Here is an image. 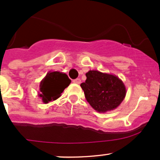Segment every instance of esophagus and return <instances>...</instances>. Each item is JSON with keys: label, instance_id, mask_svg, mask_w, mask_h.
<instances>
[{"label": "esophagus", "instance_id": "esophagus-1", "mask_svg": "<svg viewBox=\"0 0 160 160\" xmlns=\"http://www.w3.org/2000/svg\"><path fill=\"white\" fill-rule=\"evenodd\" d=\"M73 82L75 84H80L81 83V79H80V78H76V79L73 80Z\"/></svg>", "mask_w": 160, "mask_h": 160}]
</instances>
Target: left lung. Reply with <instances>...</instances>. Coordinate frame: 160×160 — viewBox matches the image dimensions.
I'll list each match as a JSON object with an SVG mask.
<instances>
[{"mask_svg":"<svg viewBox=\"0 0 160 160\" xmlns=\"http://www.w3.org/2000/svg\"><path fill=\"white\" fill-rule=\"evenodd\" d=\"M81 84L85 98L96 112L105 113L119 106L126 95L123 82L113 74L90 70Z\"/></svg>","mask_w":160,"mask_h":160,"instance_id":"8db88e82","label":"left lung"}]
</instances>
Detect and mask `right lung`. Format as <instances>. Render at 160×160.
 <instances>
[{
    "mask_svg": "<svg viewBox=\"0 0 160 160\" xmlns=\"http://www.w3.org/2000/svg\"><path fill=\"white\" fill-rule=\"evenodd\" d=\"M70 83L71 80L65 73L50 71L41 81L40 92L38 93V96L44 104L55 101L62 95Z\"/></svg>",
    "mask_w": 160,
    "mask_h": 160,
    "instance_id": "right-lung-1",
    "label": "right lung"
}]
</instances>
